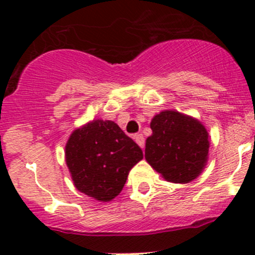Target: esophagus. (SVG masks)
Segmentation results:
<instances>
[{
	"label": "esophagus",
	"mask_w": 255,
	"mask_h": 255,
	"mask_svg": "<svg viewBox=\"0 0 255 255\" xmlns=\"http://www.w3.org/2000/svg\"><path fill=\"white\" fill-rule=\"evenodd\" d=\"M134 140H135V143L138 144V145L140 146V148H144V137H143V134H139V133H138V134H135L134 135Z\"/></svg>",
	"instance_id": "obj_1"
}]
</instances>
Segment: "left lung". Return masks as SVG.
I'll list each match as a JSON object with an SVG mask.
<instances>
[{"label":"left lung","mask_w":255,"mask_h":255,"mask_svg":"<svg viewBox=\"0 0 255 255\" xmlns=\"http://www.w3.org/2000/svg\"><path fill=\"white\" fill-rule=\"evenodd\" d=\"M145 160L166 181L187 184L204 170L210 139L200 121L177 111H163L150 122Z\"/></svg>","instance_id":"1"}]
</instances>
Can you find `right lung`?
<instances>
[{
  "label": "right lung",
  "mask_w": 255,
  "mask_h": 255,
  "mask_svg": "<svg viewBox=\"0 0 255 255\" xmlns=\"http://www.w3.org/2000/svg\"><path fill=\"white\" fill-rule=\"evenodd\" d=\"M142 159V149L112 121L86 123L71 133L65 146L76 189L104 202L122 191L129 170Z\"/></svg>",
  "instance_id": "add662e5"
}]
</instances>
